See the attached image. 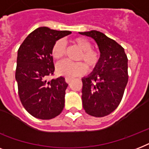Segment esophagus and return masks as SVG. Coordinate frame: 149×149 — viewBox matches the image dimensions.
Returning <instances> with one entry per match:
<instances>
[{
    "label": "esophagus",
    "mask_w": 149,
    "mask_h": 149,
    "mask_svg": "<svg viewBox=\"0 0 149 149\" xmlns=\"http://www.w3.org/2000/svg\"><path fill=\"white\" fill-rule=\"evenodd\" d=\"M65 82L67 83V84H70V82H71V80H72V78H69V77H65Z\"/></svg>",
    "instance_id": "esophagus-1"
}]
</instances>
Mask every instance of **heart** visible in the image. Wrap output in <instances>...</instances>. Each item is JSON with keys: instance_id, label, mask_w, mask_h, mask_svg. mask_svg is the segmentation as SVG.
<instances>
[{"instance_id": "obj_1", "label": "heart", "mask_w": 149, "mask_h": 149, "mask_svg": "<svg viewBox=\"0 0 149 149\" xmlns=\"http://www.w3.org/2000/svg\"><path fill=\"white\" fill-rule=\"evenodd\" d=\"M72 43L81 50L78 60L84 61L72 63L70 61H63L56 66V72L63 77L72 78L84 74L86 72V66L90 70L97 67L101 60V55L97 50L92 49L91 42L87 39L82 37H77L72 39ZM66 45L63 39H58L52 45L51 55L55 60H60L65 56Z\"/></svg>"}]
</instances>
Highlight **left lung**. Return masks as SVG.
<instances>
[{"mask_svg":"<svg viewBox=\"0 0 149 149\" xmlns=\"http://www.w3.org/2000/svg\"><path fill=\"white\" fill-rule=\"evenodd\" d=\"M93 38L101 60L87 77L82 79V101L86 113L101 118L113 112L122 100L128 81L127 57L124 48L100 31L79 32Z\"/></svg>","mask_w":149,"mask_h":149,"instance_id":"left-lung-1","label":"left lung"}]
</instances>
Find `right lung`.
Segmentation results:
<instances>
[{
    "label": "right lung",
    "instance_id": "right-lung-1",
    "mask_svg": "<svg viewBox=\"0 0 149 149\" xmlns=\"http://www.w3.org/2000/svg\"><path fill=\"white\" fill-rule=\"evenodd\" d=\"M70 33L40 27L29 34L18 49L15 71L18 96L24 109L35 118L49 120L63 111L68 86L65 78L47 79L55 71L52 45Z\"/></svg>",
    "mask_w": 149,
    "mask_h": 149
}]
</instances>
